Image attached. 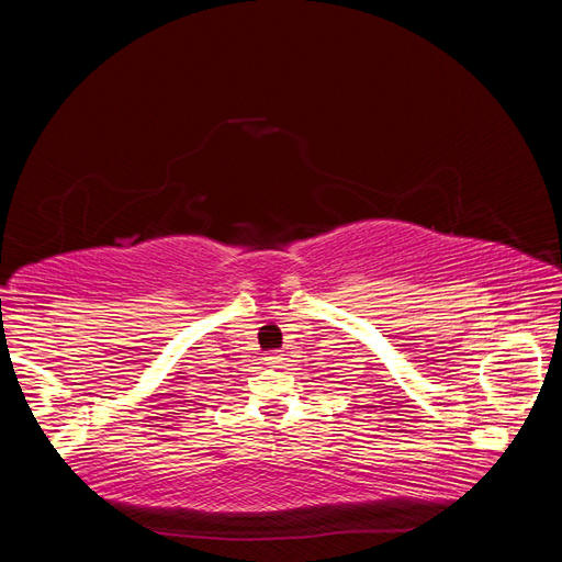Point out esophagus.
I'll return each mask as SVG.
<instances>
[{"label":"esophagus","instance_id":"1","mask_svg":"<svg viewBox=\"0 0 562 562\" xmlns=\"http://www.w3.org/2000/svg\"><path fill=\"white\" fill-rule=\"evenodd\" d=\"M265 361H267V366H269V368H281V363H283L285 359H283L281 353L271 351V353H267V356H265Z\"/></svg>","mask_w":562,"mask_h":562}]
</instances>
